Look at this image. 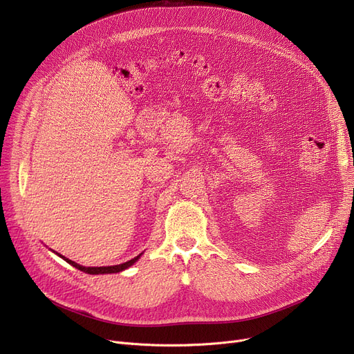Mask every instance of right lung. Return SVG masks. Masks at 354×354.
<instances>
[{
    "mask_svg": "<svg viewBox=\"0 0 354 354\" xmlns=\"http://www.w3.org/2000/svg\"><path fill=\"white\" fill-rule=\"evenodd\" d=\"M55 254H57V252H55ZM140 255H142V254H139V255L135 257L133 259H130V261L123 263V264H119V266H110V267H83V266H80V264H77V263H74V261H71V259H68V258H66V257H63V255L59 254V257H62L66 263H68L70 266L76 267L77 270H80V271H83V272H87V274H113V272H120V271L129 268L130 266H133V264L138 261V259L140 258Z\"/></svg>",
    "mask_w": 354,
    "mask_h": 354,
    "instance_id": "add662e5",
    "label": "right lung"
}]
</instances>
